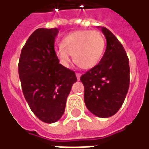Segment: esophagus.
I'll return each instance as SVG.
<instances>
[{
  "mask_svg": "<svg viewBox=\"0 0 149 149\" xmlns=\"http://www.w3.org/2000/svg\"><path fill=\"white\" fill-rule=\"evenodd\" d=\"M80 76H81V74H79V73H76V77L78 80H79V79H80Z\"/></svg>",
  "mask_w": 149,
  "mask_h": 149,
  "instance_id": "1",
  "label": "esophagus"
}]
</instances>
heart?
Masks as SVG:
<instances>
[{
	"label": "heart",
	"mask_w": 149,
	"mask_h": 149,
	"mask_svg": "<svg viewBox=\"0 0 149 149\" xmlns=\"http://www.w3.org/2000/svg\"><path fill=\"white\" fill-rule=\"evenodd\" d=\"M61 47L56 51L59 62L69 67L70 56L77 65L84 70L95 67L104 52L106 42L99 31L78 30L65 36L61 41Z\"/></svg>",
	"instance_id": "b5f03b06"
}]
</instances>
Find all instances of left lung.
<instances>
[{
  "label": "left lung",
  "instance_id": "obj_1",
  "mask_svg": "<svg viewBox=\"0 0 149 149\" xmlns=\"http://www.w3.org/2000/svg\"><path fill=\"white\" fill-rule=\"evenodd\" d=\"M107 40L105 53L95 67L80 77L87 108L97 117L115 115L123 104L130 85L129 59L115 35L101 27Z\"/></svg>",
  "mask_w": 149,
  "mask_h": 149
}]
</instances>
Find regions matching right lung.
<instances>
[{"label":"right lung","mask_w":149,"mask_h":149,"mask_svg":"<svg viewBox=\"0 0 149 149\" xmlns=\"http://www.w3.org/2000/svg\"><path fill=\"white\" fill-rule=\"evenodd\" d=\"M59 29H38L21 51L19 76L23 93L32 111L45 123L62 116L75 74L59 64L54 49Z\"/></svg>","instance_id":"right-lung-1"}]
</instances>
